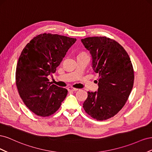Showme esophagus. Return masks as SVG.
<instances>
[{"label": "esophagus", "instance_id": "esophagus-1", "mask_svg": "<svg viewBox=\"0 0 152 152\" xmlns=\"http://www.w3.org/2000/svg\"><path fill=\"white\" fill-rule=\"evenodd\" d=\"M77 90H78V89L73 88V87H68V91H77Z\"/></svg>", "mask_w": 152, "mask_h": 152}]
</instances>
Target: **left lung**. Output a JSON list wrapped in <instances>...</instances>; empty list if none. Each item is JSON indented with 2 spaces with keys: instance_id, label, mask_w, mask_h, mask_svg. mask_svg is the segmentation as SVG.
<instances>
[{
  "instance_id": "obj_1",
  "label": "left lung",
  "mask_w": 152,
  "mask_h": 152,
  "mask_svg": "<svg viewBox=\"0 0 152 152\" xmlns=\"http://www.w3.org/2000/svg\"><path fill=\"white\" fill-rule=\"evenodd\" d=\"M92 57V68L99 74L98 91H88L86 112L98 121L116 115L126 104L134 84V70L126 50L106 37L81 39Z\"/></svg>"
}]
</instances>
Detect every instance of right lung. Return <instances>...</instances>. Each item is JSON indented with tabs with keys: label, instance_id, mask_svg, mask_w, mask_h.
<instances>
[{
	"label": "right lung",
	"instance_id": "1",
	"mask_svg": "<svg viewBox=\"0 0 152 152\" xmlns=\"http://www.w3.org/2000/svg\"><path fill=\"white\" fill-rule=\"evenodd\" d=\"M76 39L58 34L39 35L27 44L18 59L16 83L25 104L37 115L56 112L67 95L65 88L50 85L49 75L65 56Z\"/></svg>",
	"mask_w": 152,
	"mask_h": 152
}]
</instances>
